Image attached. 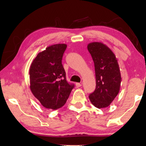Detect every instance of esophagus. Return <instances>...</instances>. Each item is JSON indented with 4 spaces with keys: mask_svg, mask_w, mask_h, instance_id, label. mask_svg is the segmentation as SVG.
Masks as SVG:
<instances>
[{
    "mask_svg": "<svg viewBox=\"0 0 146 146\" xmlns=\"http://www.w3.org/2000/svg\"><path fill=\"white\" fill-rule=\"evenodd\" d=\"M82 86V83H76V88H79Z\"/></svg>",
    "mask_w": 146,
    "mask_h": 146,
    "instance_id": "esophagus-1",
    "label": "esophagus"
}]
</instances>
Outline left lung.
<instances>
[{
  "label": "left lung",
  "mask_w": 146,
  "mask_h": 146,
  "mask_svg": "<svg viewBox=\"0 0 146 146\" xmlns=\"http://www.w3.org/2000/svg\"><path fill=\"white\" fill-rule=\"evenodd\" d=\"M88 49L94 62L96 76L95 90L89 98L96 108H107L119 93L122 79L119 65L115 54L103 43H90Z\"/></svg>",
  "instance_id": "left-lung-1"
}]
</instances>
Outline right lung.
I'll use <instances>...</instances> for the list:
<instances>
[{
    "mask_svg": "<svg viewBox=\"0 0 146 146\" xmlns=\"http://www.w3.org/2000/svg\"><path fill=\"white\" fill-rule=\"evenodd\" d=\"M67 45L57 44L39 53L29 68L30 90L44 108L55 110L65 104L74 84L66 80L62 64Z\"/></svg>",
    "mask_w": 146,
    "mask_h": 146,
    "instance_id": "right-lung-1",
    "label": "right lung"
}]
</instances>
